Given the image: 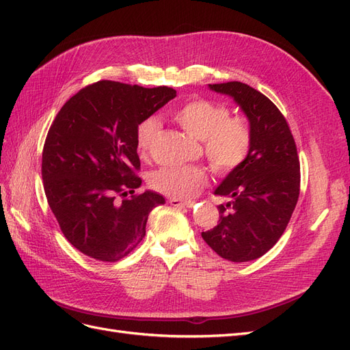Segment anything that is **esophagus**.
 Returning <instances> with one entry per match:
<instances>
[{
  "label": "esophagus",
  "instance_id": "esophagus-1",
  "mask_svg": "<svg viewBox=\"0 0 350 350\" xmlns=\"http://www.w3.org/2000/svg\"><path fill=\"white\" fill-rule=\"evenodd\" d=\"M169 203L174 207H191L194 203L193 201H184V200H179V198H169Z\"/></svg>",
  "mask_w": 350,
  "mask_h": 350
}]
</instances>
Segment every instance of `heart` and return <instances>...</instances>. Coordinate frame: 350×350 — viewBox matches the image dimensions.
Returning a JSON list of instances; mask_svg holds the SVG:
<instances>
[{
    "mask_svg": "<svg viewBox=\"0 0 350 350\" xmlns=\"http://www.w3.org/2000/svg\"><path fill=\"white\" fill-rule=\"evenodd\" d=\"M174 120L194 139L203 142V150L211 171L229 175L238 169L251 150L252 130L243 116H229L225 105L206 99L188 100L174 111ZM161 122L154 116L137 126V150L146 156L150 150ZM154 191L172 198H191L207 184V174L196 165L163 166L149 175Z\"/></svg>",
    "mask_w": 350,
    "mask_h": 350,
    "instance_id": "obj_1",
    "label": "heart"
}]
</instances>
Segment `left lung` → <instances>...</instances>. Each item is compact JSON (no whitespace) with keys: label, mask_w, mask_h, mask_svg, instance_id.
Returning <instances> with one entry per match:
<instances>
[{"label":"left lung","mask_w":350,"mask_h":350,"mask_svg":"<svg viewBox=\"0 0 350 350\" xmlns=\"http://www.w3.org/2000/svg\"><path fill=\"white\" fill-rule=\"evenodd\" d=\"M228 94L247 115L251 150L215 189L229 198L217 225L201 237L221 258L245 262L264 256L288 226L299 197V157L284 116L267 96L241 81L208 84Z\"/></svg>","instance_id":"8db88e82"}]
</instances>
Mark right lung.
<instances>
[{"mask_svg": "<svg viewBox=\"0 0 350 350\" xmlns=\"http://www.w3.org/2000/svg\"><path fill=\"white\" fill-rule=\"evenodd\" d=\"M175 96L166 86L102 80L74 94L55 116L42 153V179L62 234L84 256L105 262L129 256L146 235L150 211L165 203L149 189L134 194L142 185L135 135L143 120Z\"/></svg>", "mask_w": 350, "mask_h": 350, "instance_id": "add662e5", "label": "right lung"}]
</instances>
